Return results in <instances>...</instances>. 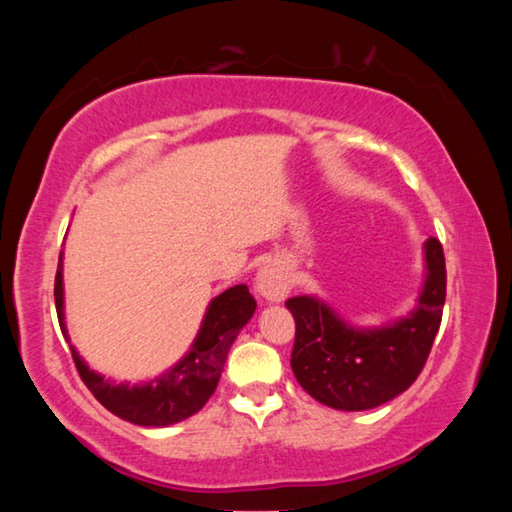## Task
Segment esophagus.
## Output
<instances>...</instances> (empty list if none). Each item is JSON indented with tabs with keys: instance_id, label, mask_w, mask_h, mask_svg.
<instances>
[{
	"instance_id": "esophagus-1",
	"label": "esophagus",
	"mask_w": 512,
	"mask_h": 512,
	"mask_svg": "<svg viewBox=\"0 0 512 512\" xmlns=\"http://www.w3.org/2000/svg\"><path fill=\"white\" fill-rule=\"evenodd\" d=\"M255 289L264 300H271V302L284 300L291 289L287 268H284L280 262L264 264L255 277Z\"/></svg>"
}]
</instances>
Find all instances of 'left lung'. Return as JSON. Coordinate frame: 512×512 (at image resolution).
<instances>
[{
  "label": "left lung",
  "mask_w": 512,
  "mask_h": 512,
  "mask_svg": "<svg viewBox=\"0 0 512 512\" xmlns=\"http://www.w3.org/2000/svg\"><path fill=\"white\" fill-rule=\"evenodd\" d=\"M447 291L438 239L424 241V284L409 314L381 327H352L316 296L287 300L296 320L291 368L298 384L339 411H368L409 388L427 363Z\"/></svg>",
  "instance_id": "8db88e82"
}]
</instances>
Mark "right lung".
Wrapping results in <instances>:
<instances>
[{
  "mask_svg": "<svg viewBox=\"0 0 512 512\" xmlns=\"http://www.w3.org/2000/svg\"><path fill=\"white\" fill-rule=\"evenodd\" d=\"M54 298L58 323L63 336L69 341L65 327V291H63V253L58 257V271L54 284ZM257 309L255 298L250 296L246 284L225 289L216 296L205 311V318L196 339L183 359L176 366L164 370L160 377L144 384H115L99 372L90 370L88 363L69 345L72 357L85 386L117 418L128 420L140 427H169L183 422L189 415L198 413L210 400L219 384L221 372L228 359V352Z\"/></svg>",
  "mask_w": 512,
  "mask_h": 512,
  "instance_id": "1",
  "label": "right lung"
}]
</instances>
